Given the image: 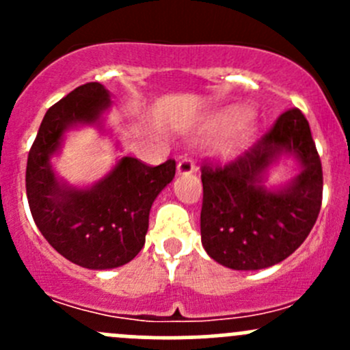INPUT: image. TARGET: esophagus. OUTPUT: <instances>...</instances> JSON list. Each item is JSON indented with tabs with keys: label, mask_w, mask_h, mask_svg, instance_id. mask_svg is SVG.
Wrapping results in <instances>:
<instances>
[{
	"label": "esophagus",
	"mask_w": 350,
	"mask_h": 350,
	"mask_svg": "<svg viewBox=\"0 0 350 350\" xmlns=\"http://www.w3.org/2000/svg\"><path fill=\"white\" fill-rule=\"evenodd\" d=\"M195 161H193L191 157H185V159H181V161H179V164H178V174H191L193 171H195Z\"/></svg>",
	"instance_id": "34e87169"
}]
</instances>
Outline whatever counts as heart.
<instances>
[{
	"label": "heart",
	"mask_w": 350,
	"mask_h": 350,
	"mask_svg": "<svg viewBox=\"0 0 350 350\" xmlns=\"http://www.w3.org/2000/svg\"><path fill=\"white\" fill-rule=\"evenodd\" d=\"M232 126L228 129V132L225 133V137L221 139V150L225 152H230L235 147H239L243 140H247V137L252 132L254 122L250 118V115H247L245 109L241 107H232L227 109H221L220 113L211 118V122L208 123V129L210 130H224L227 126Z\"/></svg>",
	"instance_id": "heart-1"
}]
</instances>
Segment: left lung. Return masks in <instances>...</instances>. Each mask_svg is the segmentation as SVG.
<instances>
[{
	"label": "left lung",
	"mask_w": 350,
	"mask_h": 350,
	"mask_svg": "<svg viewBox=\"0 0 350 350\" xmlns=\"http://www.w3.org/2000/svg\"><path fill=\"white\" fill-rule=\"evenodd\" d=\"M302 171L276 190L263 183L281 157ZM201 243L218 264L235 271L271 267L308 237L322 206V162L310 125L298 108L284 111L273 129L225 165L201 167Z\"/></svg>",
	"instance_id": "1"
}]
</instances>
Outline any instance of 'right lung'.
Instances as JSON below:
<instances>
[{"label":"right lung","instance_id":"1","mask_svg":"<svg viewBox=\"0 0 350 350\" xmlns=\"http://www.w3.org/2000/svg\"><path fill=\"white\" fill-rule=\"evenodd\" d=\"M109 107L103 84L76 88L47 109L28 152L27 198L35 225L61 256L86 269L120 267L142 250L150 206L176 174L172 159L152 167L122 157L90 188L57 178L51 159L61 150L64 133L77 125L103 126Z\"/></svg>","mask_w":350,"mask_h":350}]
</instances>
